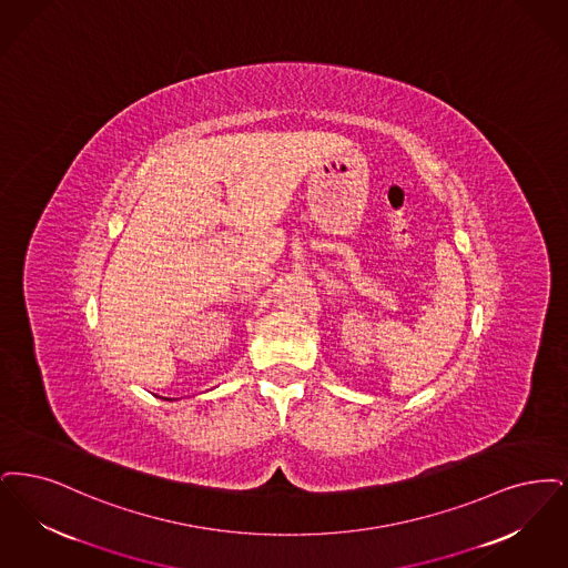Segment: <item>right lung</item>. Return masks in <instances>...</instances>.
<instances>
[{
  "label": "right lung",
  "mask_w": 568,
  "mask_h": 568,
  "mask_svg": "<svg viewBox=\"0 0 568 568\" xmlns=\"http://www.w3.org/2000/svg\"><path fill=\"white\" fill-rule=\"evenodd\" d=\"M170 400H172V398H170Z\"/></svg>",
  "instance_id": "right-lung-1"
}]
</instances>
